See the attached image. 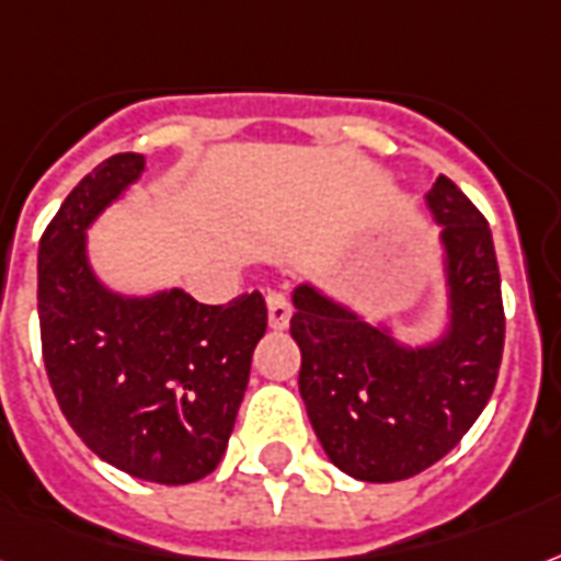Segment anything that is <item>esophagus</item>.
Wrapping results in <instances>:
<instances>
[{
	"mask_svg": "<svg viewBox=\"0 0 561 561\" xmlns=\"http://www.w3.org/2000/svg\"><path fill=\"white\" fill-rule=\"evenodd\" d=\"M267 320H271V329H276V332L288 329L290 302L285 294H279V290H271V294H267Z\"/></svg>",
	"mask_w": 561,
	"mask_h": 561,
	"instance_id": "esophagus-1",
	"label": "esophagus"
}]
</instances>
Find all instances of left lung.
<instances>
[{
  "instance_id": "obj_1",
  "label": "left lung",
  "mask_w": 561,
  "mask_h": 561,
  "mask_svg": "<svg viewBox=\"0 0 561 561\" xmlns=\"http://www.w3.org/2000/svg\"><path fill=\"white\" fill-rule=\"evenodd\" d=\"M423 205L438 226L444 320L405 341L394 320L314 282L290 290V337L302 353L299 397L329 461L362 482L421 473L461 442L489 403L503 358V299L491 229L447 176Z\"/></svg>"
}]
</instances>
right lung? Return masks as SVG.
Returning <instances> with one entry per match:
<instances>
[{
    "label": "right lung",
    "instance_id": "obj_1",
    "mask_svg": "<svg viewBox=\"0 0 561 561\" xmlns=\"http://www.w3.org/2000/svg\"><path fill=\"white\" fill-rule=\"evenodd\" d=\"M144 173L147 158L135 152L102 161L43 232V362L64 417L102 461L187 485L224 459L267 306L259 290L203 306L182 288L126 294L102 279L88 232Z\"/></svg>",
    "mask_w": 561,
    "mask_h": 561
}]
</instances>
